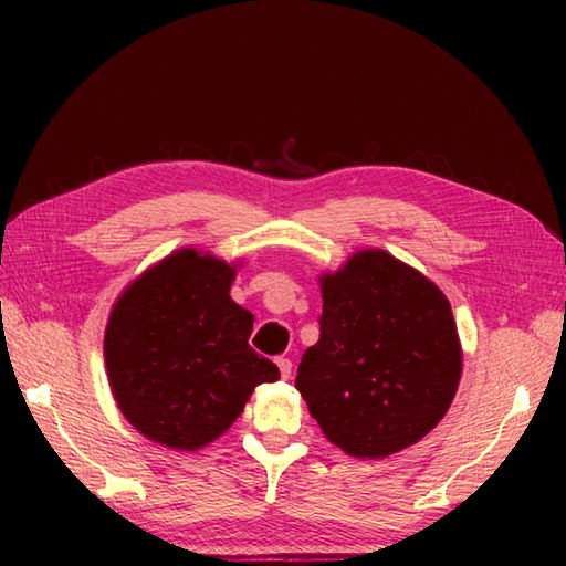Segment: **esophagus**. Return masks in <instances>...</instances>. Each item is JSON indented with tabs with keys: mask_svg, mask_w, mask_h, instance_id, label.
<instances>
[{
	"mask_svg": "<svg viewBox=\"0 0 566 566\" xmlns=\"http://www.w3.org/2000/svg\"><path fill=\"white\" fill-rule=\"evenodd\" d=\"M276 367H280V375H282V379H290V377H292V361L286 359V357H280V359H276Z\"/></svg>",
	"mask_w": 566,
	"mask_h": 566,
	"instance_id": "obj_1",
	"label": "esophagus"
}]
</instances>
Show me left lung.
I'll return each instance as SVG.
<instances>
[{
    "label": "left lung",
    "instance_id": "8db88e82",
    "mask_svg": "<svg viewBox=\"0 0 566 566\" xmlns=\"http://www.w3.org/2000/svg\"><path fill=\"white\" fill-rule=\"evenodd\" d=\"M319 342L294 387L324 437L359 459L419 442L447 415L462 377L452 306L434 282L381 249L319 276Z\"/></svg>",
    "mask_w": 566,
    "mask_h": 566
}]
</instances>
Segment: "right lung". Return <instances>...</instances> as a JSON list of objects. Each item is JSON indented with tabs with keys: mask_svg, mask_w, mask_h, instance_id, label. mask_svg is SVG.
<instances>
[{
	"mask_svg": "<svg viewBox=\"0 0 566 566\" xmlns=\"http://www.w3.org/2000/svg\"><path fill=\"white\" fill-rule=\"evenodd\" d=\"M234 264L179 249L119 294L104 332L114 401L139 434L171 449L222 437L280 369L249 347L254 317L229 290Z\"/></svg>",
	"mask_w": 566,
	"mask_h": 566,
	"instance_id": "add662e5",
	"label": "right lung"
}]
</instances>
